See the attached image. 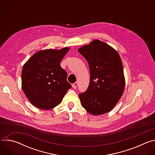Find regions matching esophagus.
<instances>
[{
  "label": "esophagus",
  "instance_id": "1",
  "mask_svg": "<svg viewBox=\"0 0 155 155\" xmlns=\"http://www.w3.org/2000/svg\"><path fill=\"white\" fill-rule=\"evenodd\" d=\"M77 86H78V82H75L74 84H72V87L74 88V89H76Z\"/></svg>",
  "mask_w": 155,
  "mask_h": 155
}]
</instances>
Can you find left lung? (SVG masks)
<instances>
[{"label":"left lung","instance_id":"left-lung-1","mask_svg":"<svg viewBox=\"0 0 155 155\" xmlns=\"http://www.w3.org/2000/svg\"><path fill=\"white\" fill-rule=\"evenodd\" d=\"M90 71L87 90L79 94L82 107L93 115L109 112L122 96L125 87L123 64L116 50L99 40L78 50Z\"/></svg>","mask_w":155,"mask_h":155}]
</instances>
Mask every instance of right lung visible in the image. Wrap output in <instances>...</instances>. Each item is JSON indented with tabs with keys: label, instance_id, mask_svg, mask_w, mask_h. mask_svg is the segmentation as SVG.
I'll return each instance as SVG.
<instances>
[{
	"label": "right lung",
	"instance_id": "right-lung-1",
	"mask_svg": "<svg viewBox=\"0 0 155 155\" xmlns=\"http://www.w3.org/2000/svg\"><path fill=\"white\" fill-rule=\"evenodd\" d=\"M70 50H40L24 64L21 73V86L26 96L35 107L50 110L59 105L71 84L67 72L60 63Z\"/></svg>",
	"mask_w": 155,
	"mask_h": 155
}]
</instances>
